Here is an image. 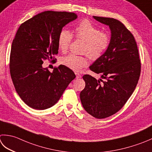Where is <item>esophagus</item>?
Masks as SVG:
<instances>
[{
    "label": "esophagus",
    "mask_w": 152,
    "mask_h": 152,
    "mask_svg": "<svg viewBox=\"0 0 152 152\" xmlns=\"http://www.w3.org/2000/svg\"><path fill=\"white\" fill-rule=\"evenodd\" d=\"M76 76V78H80L82 77V75L79 73H75Z\"/></svg>",
    "instance_id": "obj_1"
}]
</instances>
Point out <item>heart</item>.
I'll return each instance as SVG.
<instances>
[{
  "mask_svg": "<svg viewBox=\"0 0 152 152\" xmlns=\"http://www.w3.org/2000/svg\"><path fill=\"white\" fill-rule=\"evenodd\" d=\"M76 37L85 41L83 53H86L91 60L102 57L111 43V37L103 33L88 20H83L74 29ZM72 34L67 29H62L58 34V46L62 52L66 53L72 40ZM61 63L75 72H80L88 65L85 56L69 54L62 57Z\"/></svg>",
  "mask_w": 152,
  "mask_h": 152,
  "instance_id": "1",
  "label": "heart"
}]
</instances>
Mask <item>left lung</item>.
<instances>
[{"mask_svg": "<svg viewBox=\"0 0 152 152\" xmlns=\"http://www.w3.org/2000/svg\"><path fill=\"white\" fill-rule=\"evenodd\" d=\"M93 18L109 27L111 43L90 66L103 80L86 74V86L80 97L86 111L96 118H104L119 111L131 96L140 75L141 63L134 37L120 21Z\"/></svg>", "mask_w": 152, "mask_h": 152, "instance_id": "left-lung-1", "label": "left lung"}]
</instances>
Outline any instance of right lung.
<instances>
[{
	"label": "right lung",
	"mask_w": 152,
	"mask_h": 152,
	"mask_svg": "<svg viewBox=\"0 0 152 152\" xmlns=\"http://www.w3.org/2000/svg\"><path fill=\"white\" fill-rule=\"evenodd\" d=\"M76 18L75 13L45 11L18 29L10 51V76L20 97L32 109L44 110L55 105L76 78L64 65L50 72L42 64L44 60H51L58 54L59 33Z\"/></svg>",
	"instance_id": "right-lung-1"
}]
</instances>
